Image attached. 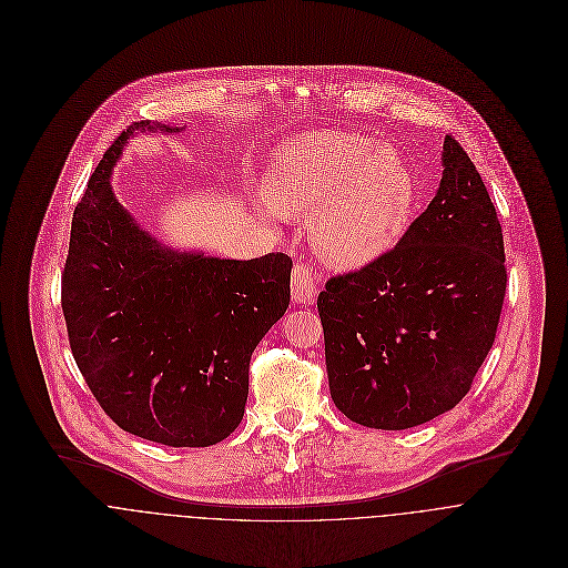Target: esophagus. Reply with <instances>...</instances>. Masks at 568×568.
Masks as SVG:
<instances>
[{"label":"esophagus","mask_w":568,"mask_h":568,"mask_svg":"<svg viewBox=\"0 0 568 568\" xmlns=\"http://www.w3.org/2000/svg\"><path fill=\"white\" fill-rule=\"evenodd\" d=\"M322 275L306 262H297L293 268V300L297 304H313L317 300Z\"/></svg>","instance_id":"34e87169"}]
</instances>
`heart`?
Listing matches in <instances>:
<instances>
[{
    "mask_svg": "<svg viewBox=\"0 0 568 568\" xmlns=\"http://www.w3.org/2000/svg\"><path fill=\"white\" fill-rule=\"evenodd\" d=\"M268 205L311 216V239L325 260L361 268L403 241L417 185L405 160L358 133H322L291 142L268 174Z\"/></svg>",
    "mask_w": 568,
    "mask_h": 568,
    "instance_id": "1",
    "label": "heart"
}]
</instances>
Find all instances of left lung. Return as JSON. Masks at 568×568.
<instances>
[{
  "instance_id": "left-lung-1",
  "label": "left lung",
  "mask_w": 568,
  "mask_h": 568,
  "mask_svg": "<svg viewBox=\"0 0 568 568\" xmlns=\"http://www.w3.org/2000/svg\"><path fill=\"white\" fill-rule=\"evenodd\" d=\"M435 199L381 260L332 275L320 293L325 369L336 408L403 430L470 392L507 288L503 232L486 183L446 135Z\"/></svg>"
}]
</instances>
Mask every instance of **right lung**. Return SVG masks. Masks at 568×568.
Returning a JSON list of instances; mask_svg holds the SVG:
<instances>
[{
  "label": "right lung",
  "instance_id": "1",
  "mask_svg": "<svg viewBox=\"0 0 568 568\" xmlns=\"http://www.w3.org/2000/svg\"><path fill=\"white\" fill-rule=\"evenodd\" d=\"M135 122L93 170L61 277L70 347L98 405L126 433L172 448L230 437L255 345L288 308L293 260H221L151 239L109 185Z\"/></svg>",
  "mask_w": 568,
  "mask_h": 568
}]
</instances>
